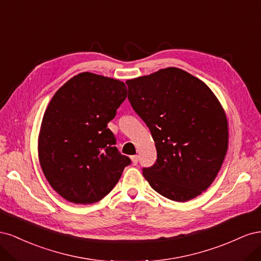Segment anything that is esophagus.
I'll list each match as a JSON object with an SVG mask.
<instances>
[{"label": "esophagus", "mask_w": 261, "mask_h": 261, "mask_svg": "<svg viewBox=\"0 0 261 261\" xmlns=\"http://www.w3.org/2000/svg\"><path fill=\"white\" fill-rule=\"evenodd\" d=\"M130 159H132V162H133V164H137L138 163V161H139V156L138 155H132L130 156Z\"/></svg>", "instance_id": "1"}]
</instances>
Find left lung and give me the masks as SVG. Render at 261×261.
<instances>
[{
	"label": "left lung",
	"mask_w": 261,
	"mask_h": 261,
	"mask_svg": "<svg viewBox=\"0 0 261 261\" xmlns=\"http://www.w3.org/2000/svg\"><path fill=\"white\" fill-rule=\"evenodd\" d=\"M128 100L151 132L156 161L143 174L156 193L187 201L212 184L227 151L224 110L209 87L176 67L126 82Z\"/></svg>",
	"instance_id": "8db88e82"
}]
</instances>
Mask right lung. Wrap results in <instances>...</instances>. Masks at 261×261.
I'll return each instance as SVG.
<instances>
[{
    "instance_id": "right-lung-1",
    "label": "right lung",
    "mask_w": 261,
    "mask_h": 261,
    "mask_svg": "<svg viewBox=\"0 0 261 261\" xmlns=\"http://www.w3.org/2000/svg\"><path fill=\"white\" fill-rule=\"evenodd\" d=\"M127 96L123 82L81 73L55 92L38 139L45 178L63 198L88 204L106 197L130 164L108 128Z\"/></svg>"
}]
</instances>
